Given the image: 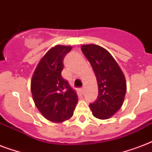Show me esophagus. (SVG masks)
<instances>
[{
  "label": "esophagus",
  "instance_id": "obj_1",
  "mask_svg": "<svg viewBox=\"0 0 152 152\" xmlns=\"http://www.w3.org/2000/svg\"><path fill=\"white\" fill-rule=\"evenodd\" d=\"M80 92L82 93V95H83V94H84V92H85V88H80Z\"/></svg>",
  "mask_w": 152,
  "mask_h": 152
}]
</instances>
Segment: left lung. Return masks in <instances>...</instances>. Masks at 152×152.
<instances>
[{
    "instance_id": "left-lung-1",
    "label": "left lung",
    "mask_w": 152,
    "mask_h": 152,
    "mask_svg": "<svg viewBox=\"0 0 152 152\" xmlns=\"http://www.w3.org/2000/svg\"><path fill=\"white\" fill-rule=\"evenodd\" d=\"M96 76L99 95L89 105L92 114L101 120L113 117L122 106L126 93V80L122 70L106 49L95 44L81 46Z\"/></svg>"
}]
</instances>
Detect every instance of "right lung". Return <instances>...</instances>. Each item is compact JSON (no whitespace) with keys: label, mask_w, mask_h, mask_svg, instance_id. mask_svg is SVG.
I'll return each mask as SVG.
<instances>
[{"label":"right lung","mask_w":152,"mask_h":152,"mask_svg":"<svg viewBox=\"0 0 152 152\" xmlns=\"http://www.w3.org/2000/svg\"><path fill=\"white\" fill-rule=\"evenodd\" d=\"M71 46L57 45L46 53L37 64L31 80L32 98L47 120L61 123L70 119L78 102L76 91L62 78L63 59Z\"/></svg>","instance_id":"obj_1"}]
</instances>
